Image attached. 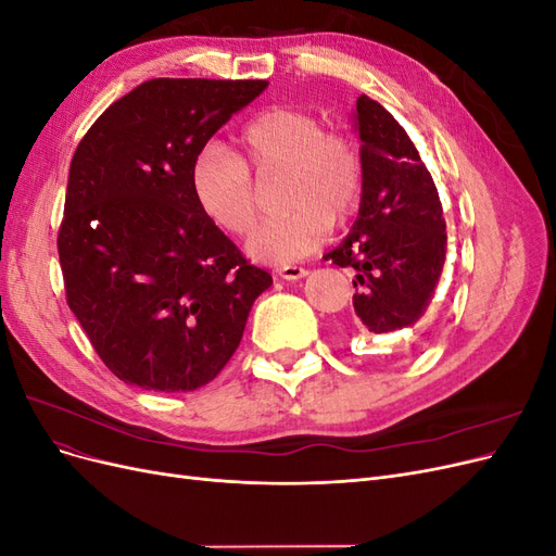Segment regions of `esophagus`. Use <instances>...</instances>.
<instances>
[{
    "instance_id": "1",
    "label": "esophagus",
    "mask_w": 556,
    "mask_h": 556,
    "mask_svg": "<svg viewBox=\"0 0 556 556\" xmlns=\"http://www.w3.org/2000/svg\"><path fill=\"white\" fill-rule=\"evenodd\" d=\"M276 274H278L282 280H299V278H306V276H308V268L288 264V266H280Z\"/></svg>"
}]
</instances>
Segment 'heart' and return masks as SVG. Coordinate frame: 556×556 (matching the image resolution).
<instances>
[{"label":"heart","instance_id":"1","mask_svg":"<svg viewBox=\"0 0 556 556\" xmlns=\"http://www.w3.org/2000/svg\"><path fill=\"white\" fill-rule=\"evenodd\" d=\"M239 148L208 143L190 164V190L208 220L231 237H248L262 211L264 185L282 176L278 206L248 243L260 262L290 264L325 243L331 227L357 215L366 190V164L359 143L341 129H325L317 115L292 109H266L241 129Z\"/></svg>","mask_w":556,"mask_h":556}]
</instances>
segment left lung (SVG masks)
Wrapping results in <instances>:
<instances>
[{
    "label": "left lung",
    "mask_w": 556,
    "mask_h": 556,
    "mask_svg": "<svg viewBox=\"0 0 556 556\" xmlns=\"http://www.w3.org/2000/svg\"><path fill=\"white\" fill-rule=\"evenodd\" d=\"M355 121L366 190L355 227L325 260L357 271L352 325L392 333L413 327L439 288L447 250L443 204L427 164L390 111L362 94Z\"/></svg>",
    "instance_id": "obj_1"
}]
</instances>
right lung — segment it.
Listing matches in <instances>:
<instances>
[{"label":"right lung","mask_w":556,"mask_h":556,"mask_svg":"<svg viewBox=\"0 0 556 556\" xmlns=\"http://www.w3.org/2000/svg\"><path fill=\"white\" fill-rule=\"evenodd\" d=\"M266 86L146 80L80 139L58 252L66 304L115 378L166 394L208 384L274 282L190 190L194 155Z\"/></svg>","instance_id":"add662e5"}]
</instances>
